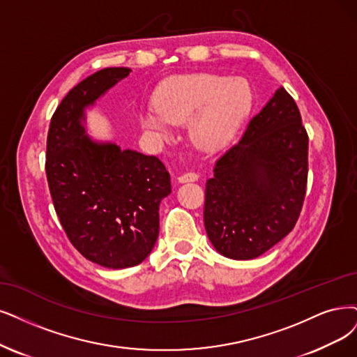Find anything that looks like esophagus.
Here are the masks:
<instances>
[{
	"label": "esophagus",
	"mask_w": 357,
	"mask_h": 357,
	"mask_svg": "<svg viewBox=\"0 0 357 357\" xmlns=\"http://www.w3.org/2000/svg\"><path fill=\"white\" fill-rule=\"evenodd\" d=\"M199 179V175L194 174V172H185V174H181L178 176V182L181 183H185V182H194Z\"/></svg>",
	"instance_id": "1"
}]
</instances>
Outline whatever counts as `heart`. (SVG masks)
<instances>
[{
  "instance_id": "heart-1",
  "label": "heart",
  "mask_w": 357,
  "mask_h": 357,
  "mask_svg": "<svg viewBox=\"0 0 357 357\" xmlns=\"http://www.w3.org/2000/svg\"><path fill=\"white\" fill-rule=\"evenodd\" d=\"M253 89L245 79L195 73L170 81L157 98V110L145 113L144 128L167 139L172 125L190 123V138L207 153L225 149L253 107Z\"/></svg>"
}]
</instances>
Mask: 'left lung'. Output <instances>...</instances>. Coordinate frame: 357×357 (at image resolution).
<instances>
[{
	"instance_id": "8db88e82",
	"label": "left lung",
	"mask_w": 357,
	"mask_h": 357,
	"mask_svg": "<svg viewBox=\"0 0 357 357\" xmlns=\"http://www.w3.org/2000/svg\"><path fill=\"white\" fill-rule=\"evenodd\" d=\"M309 138L281 86L206 182L204 227L222 256L250 260L294 228L306 194Z\"/></svg>"
}]
</instances>
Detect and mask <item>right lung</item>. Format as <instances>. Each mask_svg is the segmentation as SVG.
Instances as JSON below:
<instances>
[{
  "instance_id": "right-lung-1",
  "label": "right lung",
  "mask_w": 357,
  "mask_h": 357,
  "mask_svg": "<svg viewBox=\"0 0 357 357\" xmlns=\"http://www.w3.org/2000/svg\"><path fill=\"white\" fill-rule=\"evenodd\" d=\"M130 72L107 68L72 88L52 114L47 138V179L61 227L79 253L109 269L149 257L158 236V206L172 191L155 155L86 132V109Z\"/></svg>"
}]
</instances>
